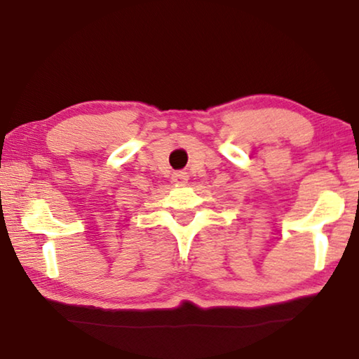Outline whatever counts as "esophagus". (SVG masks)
Instances as JSON below:
<instances>
[{
    "instance_id": "1",
    "label": "esophagus",
    "mask_w": 359,
    "mask_h": 359,
    "mask_svg": "<svg viewBox=\"0 0 359 359\" xmlns=\"http://www.w3.org/2000/svg\"><path fill=\"white\" fill-rule=\"evenodd\" d=\"M171 179L175 185H184L188 180V174L185 171H175V172H172Z\"/></svg>"
}]
</instances>
